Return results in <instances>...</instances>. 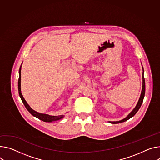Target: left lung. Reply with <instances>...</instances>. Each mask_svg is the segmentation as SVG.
<instances>
[{"label": "left lung", "instance_id": "left-lung-1", "mask_svg": "<svg viewBox=\"0 0 160 160\" xmlns=\"http://www.w3.org/2000/svg\"><path fill=\"white\" fill-rule=\"evenodd\" d=\"M142 81H143V82H142V89L141 95L140 96L139 100L138 101L137 105H136L135 108L128 115V116H127L126 118L123 119L121 121H110V123H112V124H118V123L123 122L124 121H128L129 119H130L131 118H132L133 116H134L136 114V113L138 112V110H139V108H140V107H141V105L142 104L143 98H144V96H145V92H146V83H145V78H144V77H143V73H142Z\"/></svg>", "mask_w": 160, "mask_h": 160}]
</instances>
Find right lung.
I'll return each instance as SVG.
<instances>
[{
  "instance_id": "right-lung-1",
  "label": "right lung",
  "mask_w": 160,
  "mask_h": 160,
  "mask_svg": "<svg viewBox=\"0 0 160 160\" xmlns=\"http://www.w3.org/2000/svg\"><path fill=\"white\" fill-rule=\"evenodd\" d=\"M21 67H22V65H21L20 68V69H19V79H18V92H19V95H20V98L22 101V102L24 104L28 112H29L33 116H34V117H36V118L41 120L42 121H44V122H50L56 121H58V120H60V119H62L64 118L63 115L54 116V115H50L45 114V113H39V112L34 110L33 109H32L31 108V107L27 104V101H25V99L23 97V96L22 94V92H21V88H20V87H21Z\"/></svg>"
}]
</instances>
